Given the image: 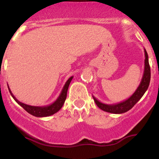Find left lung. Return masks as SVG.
Returning <instances> with one entry per match:
<instances>
[{
	"instance_id": "obj_1",
	"label": "left lung",
	"mask_w": 159,
	"mask_h": 159,
	"mask_svg": "<svg viewBox=\"0 0 159 159\" xmlns=\"http://www.w3.org/2000/svg\"><path fill=\"white\" fill-rule=\"evenodd\" d=\"M144 56H145V60H144V74H143L142 79H141V83H140L139 86L138 87L137 90L135 91L134 93L128 98L127 99L124 100V101L121 102L116 103V104H105V103L101 102L98 101V99L93 96L94 101H95V104L97 105L99 109L105 111V112H110V113L114 114H120L124 113V112H127L130 110L133 106L139 101L141 98V97L144 95L145 92L147 91L148 88L149 84H150L151 80V69L150 66H149L148 62V56L146 50L144 49Z\"/></svg>"
}]
</instances>
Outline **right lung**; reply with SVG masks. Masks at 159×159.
Here are the masks:
<instances>
[{
    "instance_id": "1",
    "label": "right lung",
    "mask_w": 159,
    "mask_h": 159,
    "mask_svg": "<svg viewBox=\"0 0 159 159\" xmlns=\"http://www.w3.org/2000/svg\"><path fill=\"white\" fill-rule=\"evenodd\" d=\"M72 78H73V76L70 77L68 80L67 81V82L64 84V88H63L62 91H61V94H60L59 97L57 98L56 101L54 102H53L52 104L49 105V106H29V105L25 104V103L21 102L18 101L14 95L12 94L11 91L9 89L8 85V90L10 92L11 95L13 97L14 99L15 100L17 103L18 105L21 106L23 109L25 111H27L29 113H30L31 115L34 116L36 117H46L49 116H51L53 114L57 112L60 109L62 108L63 105H64V102H65L66 98H67V89H68L69 84H70V81H71Z\"/></svg>"
}]
</instances>
